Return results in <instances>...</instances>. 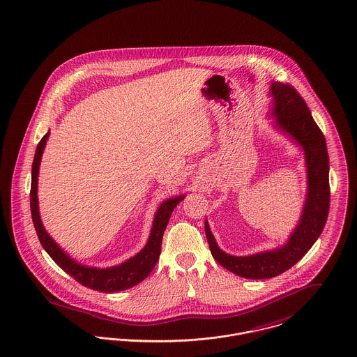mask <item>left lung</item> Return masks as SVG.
Returning <instances> with one entry per match:
<instances>
[{
  "label": "left lung",
  "mask_w": 357,
  "mask_h": 357,
  "mask_svg": "<svg viewBox=\"0 0 357 357\" xmlns=\"http://www.w3.org/2000/svg\"><path fill=\"white\" fill-rule=\"evenodd\" d=\"M269 118L272 127L301 147L305 155L307 190L296 226L284 243L248 256H233L222 250L204 222L211 255L223 268L245 279H271L289 269L309 252L321 236L329 213V155L325 137L312 119L309 107L289 85L271 82Z\"/></svg>",
  "instance_id": "1"
}]
</instances>
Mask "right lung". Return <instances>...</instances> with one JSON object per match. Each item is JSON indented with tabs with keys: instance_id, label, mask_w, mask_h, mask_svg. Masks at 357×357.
Wrapping results in <instances>:
<instances>
[{
	"instance_id": "right-lung-1",
	"label": "right lung",
	"mask_w": 357,
	"mask_h": 357,
	"mask_svg": "<svg viewBox=\"0 0 357 357\" xmlns=\"http://www.w3.org/2000/svg\"><path fill=\"white\" fill-rule=\"evenodd\" d=\"M50 137V131L42 138L38 144L33 162H32V174H31V215L32 222L36 230L38 238L43 246V249L48 253V256L54 262L63 269L73 279L88 288H92L100 292H118L123 289H128L134 285L139 284L144 280L155 264L160 259L161 245H162V236L167 229L169 218L177 204L184 200L185 195L172 196L164 200L154 215L153 226L150 230V236L147 238L146 245L143 246L135 256L130 257L126 261L120 262L118 265L108 266V268H97L85 265L81 262L75 261L72 256L65 252L52 238L48 234L42 223L40 213H39V199H38V178H39V169L42 162V155L46 147V143Z\"/></svg>"
}]
</instances>
